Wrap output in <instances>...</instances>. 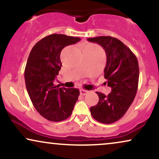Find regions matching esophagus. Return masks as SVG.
Masks as SVG:
<instances>
[{"mask_svg":"<svg viewBox=\"0 0 159 159\" xmlns=\"http://www.w3.org/2000/svg\"><path fill=\"white\" fill-rule=\"evenodd\" d=\"M80 94L82 95V96H84V95H86L88 93V90H83V89H81L80 90Z\"/></svg>","mask_w":159,"mask_h":159,"instance_id":"esophagus-1","label":"esophagus"}]
</instances>
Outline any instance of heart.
Here are the masks:
<instances>
[{
  "label": "heart",
  "mask_w": 159,
  "mask_h": 159,
  "mask_svg": "<svg viewBox=\"0 0 159 159\" xmlns=\"http://www.w3.org/2000/svg\"><path fill=\"white\" fill-rule=\"evenodd\" d=\"M84 49H92V50H94V49H98V47L95 44H88L86 45Z\"/></svg>",
  "instance_id": "b5f03b06"
}]
</instances>
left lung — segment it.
I'll return each mask as SVG.
<instances>
[{
	"label": "left lung",
	"instance_id": "left-lung-1",
	"mask_svg": "<svg viewBox=\"0 0 159 159\" xmlns=\"http://www.w3.org/2000/svg\"><path fill=\"white\" fill-rule=\"evenodd\" d=\"M88 40L101 45L105 50L104 78L112 88L107 96L96 92L99 100L90 110L95 120L110 124L125 115L134 99L139 82L138 61L129 47L114 37L98 36Z\"/></svg>",
	"mask_w": 159,
	"mask_h": 159
}]
</instances>
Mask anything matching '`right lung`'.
Here are the masks:
<instances>
[{
    "label": "right lung",
    "instance_id": "obj_1",
    "mask_svg": "<svg viewBox=\"0 0 159 159\" xmlns=\"http://www.w3.org/2000/svg\"><path fill=\"white\" fill-rule=\"evenodd\" d=\"M80 40L78 37L51 34L39 41L30 52L25 69L26 88L37 112L48 120L67 119L80 96L77 88H59L53 84L61 69V50Z\"/></svg>",
    "mask_w": 159,
    "mask_h": 159
}]
</instances>
